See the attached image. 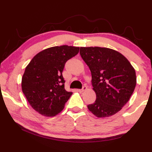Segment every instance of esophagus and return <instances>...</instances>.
<instances>
[{
  "instance_id": "esophagus-1",
  "label": "esophagus",
  "mask_w": 152,
  "mask_h": 152,
  "mask_svg": "<svg viewBox=\"0 0 152 152\" xmlns=\"http://www.w3.org/2000/svg\"><path fill=\"white\" fill-rule=\"evenodd\" d=\"M86 89H87V86H84L83 88H82V89L78 90V91H79V92H80V93H81V92H83L84 91H86Z\"/></svg>"
}]
</instances>
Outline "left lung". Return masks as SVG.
<instances>
[{"label":"left lung","mask_w":152,"mask_h":152,"mask_svg":"<svg viewBox=\"0 0 152 152\" xmlns=\"http://www.w3.org/2000/svg\"><path fill=\"white\" fill-rule=\"evenodd\" d=\"M80 53L88 66L96 99L88 105L99 118L116 114L129 101L137 78L135 70L124 56L107 48L81 47Z\"/></svg>","instance_id":"1"}]
</instances>
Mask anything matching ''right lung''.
<instances>
[{
  "label": "right lung",
  "mask_w": 152,
  "mask_h": 152,
  "mask_svg": "<svg viewBox=\"0 0 152 152\" xmlns=\"http://www.w3.org/2000/svg\"><path fill=\"white\" fill-rule=\"evenodd\" d=\"M80 48L55 46L36 54L27 66L21 88L33 109L45 117H54L64 109L72 92L64 88L62 72L67 61L78 54Z\"/></svg>",
  "instance_id": "add662e5"
}]
</instances>
